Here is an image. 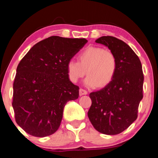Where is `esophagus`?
Segmentation results:
<instances>
[{
	"label": "esophagus",
	"mask_w": 158,
	"mask_h": 158,
	"mask_svg": "<svg viewBox=\"0 0 158 158\" xmlns=\"http://www.w3.org/2000/svg\"><path fill=\"white\" fill-rule=\"evenodd\" d=\"M87 94H88V92L86 91V90L82 89H80V90H79V95L80 96L84 95H87Z\"/></svg>",
	"instance_id": "34e87169"
}]
</instances>
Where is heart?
Listing matches in <instances>:
<instances>
[{"label": "heart", "mask_w": 158, "mask_h": 158, "mask_svg": "<svg viewBox=\"0 0 158 158\" xmlns=\"http://www.w3.org/2000/svg\"><path fill=\"white\" fill-rule=\"evenodd\" d=\"M79 62L69 60L67 63V73L73 83L78 82L85 74L84 84L89 88L105 87L114 78L117 60L113 52L100 47H89L80 53Z\"/></svg>", "instance_id": "obj_1"}]
</instances>
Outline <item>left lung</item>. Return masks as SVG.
Instances as JSON below:
<instances>
[{
    "label": "left lung",
    "instance_id": "1",
    "mask_svg": "<svg viewBox=\"0 0 158 158\" xmlns=\"http://www.w3.org/2000/svg\"><path fill=\"white\" fill-rule=\"evenodd\" d=\"M95 42L114 53L117 69L110 84L90 93L92 105L88 116L96 130L114 135L126 130L137 119L143 98V74L139 58L125 42L112 36H102Z\"/></svg>",
    "mask_w": 158,
    "mask_h": 158
}]
</instances>
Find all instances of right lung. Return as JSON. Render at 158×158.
Masks as SVG:
<instances>
[{"label": "right lung", "instance_id": "obj_1", "mask_svg": "<svg viewBox=\"0 0 158 158\" xmlns=\"http://www.w3.org/2000/svg\"><path fill=\"white\" fill-rule=\"evenodd\" d=\"M85 38L52 36L34 45L17 68L13 101L17 123L29 135L44 137L59 127L64 106L79 98L67 63L87 43Z\"/></svg>", "mask_w": 158, "mask_h": 158}]
</instances>
